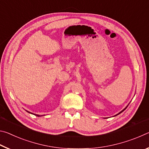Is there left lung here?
Here are the masks:
<instances>
[{
    "instance_id": "obj_1",
    "label": "left lung",
    "mask_w": 149,
    "mask_h": 149,
    "mask_svg": "<svg viewBox=\"0 0 149 149\" xmlns=\"http://www.w3.org/2000/svg\"><path fill=\"white\" fill-rule=\"evenodd\" d=\"M127 107H126V108H125V109H123V110H122V112H120V113H119V114H120V113H122V112H123V111H124V110H125V109H126V108H127ZM117 115H118V114H117Z\"/></svg>"
}]
</instances>
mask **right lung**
I'll return each mask as SVG.
<instances>
[{"mask_svg": "<svg viewBox=\"0 0 149 149\" xmlns=\"http://www.w3.org/2000/svg\"><path fill=\"white\" fill-rule=\"evenodd\" d=\"M37 116H39V115H37Z\"/></svg>", "mask_w": 149, "mask_h": 149, "instance_id": "1", "label": "right lung"}]
</instances>
